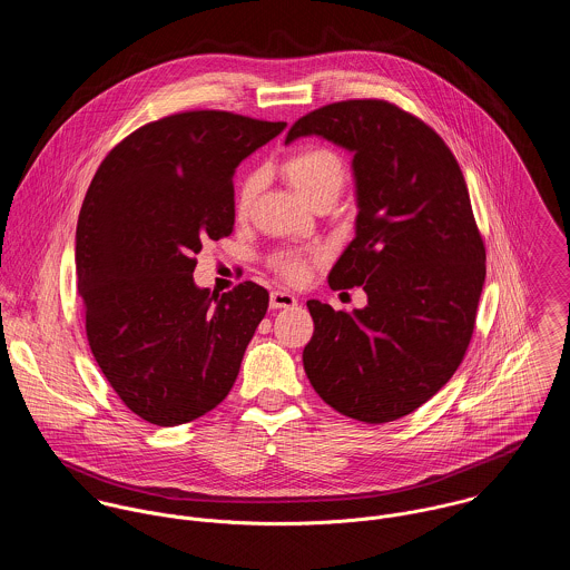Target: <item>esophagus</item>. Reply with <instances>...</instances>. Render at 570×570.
Instances as JSON below:
<instances>
[{
	"label": "esophagus",
	"mask_w": 570,
	"mask_h": 570,
	"mask_svg": "<svg viewBox=\"0 0 570 570\" xmlns=\"http://www.w3.org/2000/svg\"><path fill=\"white\" fill-rule=\"evenodd\" d=\"M296 303H298V298H296L294 294H289V292H281V289H276V292H272V296H269V305H272V309L294 307Z\"/></svg>",
	"instance_id": "1"
}]
</instances>
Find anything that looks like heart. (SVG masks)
Instances as JSON below:
<instances>
[{"label": "heart", "instance_id": "b5f03b06", "mask_svg": "<svg viewBox=\"0 0 570 570\" xmlns=\"http://www.w3.org/2000/svg\"><path fill=\"white\" fill-rule=\"evenodd\" d=\"M285 173L289 177V181L296 186V190L307 197L309 202H314L316 197L325 195V193H340L344 186V177H346V168L342 158L326 149V147H305L294 151L287 160H285ZM261 186V173L252 170L247 173L239 188H237V213H245ZM318 254L312 256H303L296 252H287L281 254L274 265L276 269L289 281V283H301L307 278L309 274V261L316 258Z\"/></svg>", "mask_w": 570, "mask_h": 570}]
</instances>
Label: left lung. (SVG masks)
I'll return each instance as SVG.
<instances>
[{
	"label": "left lung",
	"instance_id": "1",
	"mask_svg": "<svg viewBox=\"0 0 570 570\" xmlns=\"http://www.w3.org/2000/svg\"><path fill=\"white\" fill-rule=\"evenodd\" d=\"M323 136L353 154L355 239L331 289L364 287L353 314L309 301L305 373L328 406L364 423L410 414L454 375L485 283V244L443 138L389 100H340L298 118L285 142Z\"/></svg>",
	"mask_w": 570,
	"mask_h": 570
}]
</instances>
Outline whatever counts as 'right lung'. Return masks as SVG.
Masks as SVG:
<instances>
[{
    "label": "right lung",
    "mask_w": 570,
    "mask_h": 570,
    "mask_svg": "<svg viewBox=\"0 0 570 570\" xmlns=\"http://www.w3.org/2000/svg\"><path fill=\"white\" fill-rule=\"evenodd\" d=\"M287 122L219 109L154 120L100 163L77 226V276L94 360L122 404L188 423L230 393L269 294L245 281L210 294L195 254L235 226L233 175Z\"/></svg>",
    "instance_id": "add662e5"
}]
</instances>
